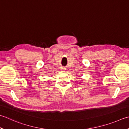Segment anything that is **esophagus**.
Listing matches in <instances>:
<instances>
[{"instance_id": "1", "label": "esophagus", "mask_w": 129, "mask_h": 129, "mask_svg": "<svg viewBox=\"0 0 129 129\" xmlns=\"http://www.w3.org/2000/svg\"><path fill=\"white\" fill-rule=\"evenodd\" d=\"M65 68H61V71H65Z\"/></svg>"}]
</instances>
